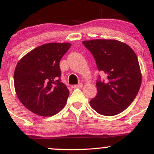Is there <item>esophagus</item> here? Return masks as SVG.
<instances>
[{
    "mask_svg": "<svg viewBox=\"0 0 154 154\" xmlns=\"http://www.w3.org/2000/svg\"><path fill=\"white\" fill-rule=\"evenodd\" d=\"M83 87V85L82 83H79L78 85H75L73 86L74 88H82Z\"/></svg>",
    "mask_w": 154,
    "mask_h": 154,
    "instance_id": "34e87169",
    "label": "esophagus"
}]
</instances>
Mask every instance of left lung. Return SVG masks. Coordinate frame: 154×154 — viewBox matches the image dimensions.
Instances as JSON below:
<instances>
[{
	"mask_svg": "<svg viewBox=\"0 0 154 154\" xmlns=\"http://www.w3.org/2000/svg\"><path fill=\"white\" fill-rule=\"evenodd\" d=\"M94 56L97 66L107 76L97 81L98 94L90 103L98 114L114 116L128 108L138 93L142 74L137 56L128 44L116 40L82 41Z\"/></svg>",
	"mask_w": 154,
	"mask_h": 154,
	"instance_id": "1",
	"label": "left lung"
}]
</instances>
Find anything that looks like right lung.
Masks as SVG:
<instances>
[{"label":"right lung","mask_w":154,"mask_h":154,"mask_svg":"<svg viewBox=\"0 0 154 154\" xmlns=\"http://www.w3.org/2000/svg\"><path fill=\"white\" fill-rule=\"evenodd\" d=\"M69 43H51L35 48L24 56L15 68L14 81L17 97L28 110L43 116L59 112L69 94L60 81V60Z\"/></svg>","instance_id":"obj_1"}]
</instances>
